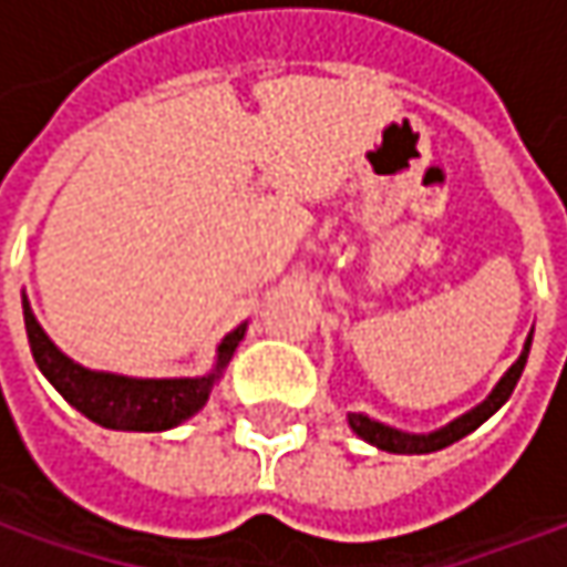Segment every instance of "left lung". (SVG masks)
I'll use <instances>...</instances> for the list:
<instances>
[{
    "label": "left lung",
    "mask_w": 567,
    "mask_h": 567,
    "mask_svg": "<svg viewBox=\"0 0 567 567\" xmlns=\"http://www.w3.org/2000/svg\"><path fill=\"white\" fill-rule=\"evenodd\" d=\"M529 344H533V336L523 344V354L516 358V364L506 371L504 378H501V384L491 390V396H487L481 406H474L471 413L458 416L455 423H449L445 429H439V432L410 435V432L390 429V425L384 423H374V420H368V416H361V413H351V416H348V425H351L364 442H371V445H378V449H384V452H396V455H425V452H439V449H445V445L465 439L467 432H474L487 416H494V413L504 406L506 400H509V393H513V386H516V381H519V374H523V368H526Z\"/></svg>",
    "instance_id": "1"
}]
</instances>
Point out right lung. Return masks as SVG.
I'll return each mask as SVG.
<instances>
[{
	"mask_svg": "<svg viewBox=\"0 0 567 567\" xmlns=\"http://www.w3.org/2000/svg\"><path fill=\"white\" fill-rule=\"evenodd\" d=\"M24 329L28 344L34 354V364L41 374L58 386L63 400L76 406L86 420L105 425V429H122V432H164L174 429L193 413H199L213 393V384L219 378L231 351L238 348L245 326L228 332L219 344V364L206 378H177V381H135L122 374H100L86 371L76 361H70L58 344L44 336L38 326L31 306L24 300Z\"/></svg>",
	"mask_w": 567,
	"mask_h": 567,
	"instance_id": "right-lung-1",
	"label": "right lung"
}]
</instances>
